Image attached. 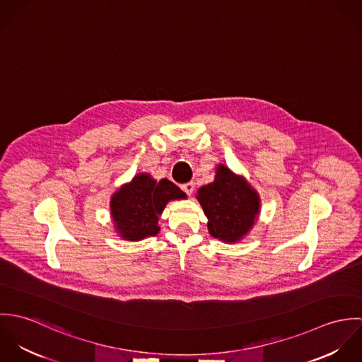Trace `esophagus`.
Segmentation results:
<instances>
[{"mask_svg": "<svg viewBox=\"0 0 362 362\" xmlns=\"http://www.w3.org/2000/svg\"><path fill=\"white\" fill-rule=\"evenodd\" d=\"M181 188H182V191H184L187 195H191V194L194 192V189H195V184H194V182H187V184L181 185Z\"/></svg>", "mask_w": 362, "mask_h": 362, "instance_id": "esophagus-1", "label": "esophagus"}]
</instances>
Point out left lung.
I'll return each mask as SVG.
<instances>
[{
	"instance_id": "8db88e82",
	"label": "left lung",
	"mask_w": 362,
	"mask_h": 362,
	"mask_svg": "<svg viewBox=\"0 0 362 362\" xmlns=\"http://www.w3.org/2000/svg\"><path fill=\"white\" fill-rule=\"evenodd\" d=\"M197 198L209 220L210 235L223 243L240 241L258 218V192L223 164L217 167L214 181L199 188Z\"/></svg>"
}]
</instances>
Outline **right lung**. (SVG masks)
Returning a JSON list of instances; mask_svg holds the SVG:
<instances>
[{
	"instance_id": "right-lung-1",
	"label": "right lung",
	"mask_w": 362,
	"mask_h": 362,
	"mask_svg": "<svg viewBox=\"0 0 362 362\" xmlns=\"http://www.w3.org/2000/svg\"><path fill=\"white\" fill-rule=\"evenodd\" d=\"M185 198L187 195L165 178L156 181L146 173L136 174L111 197L110 209L115 231L128 241L153 237L160 231L158 216L165 205Z\"/></svg>"
}]
</instances>
